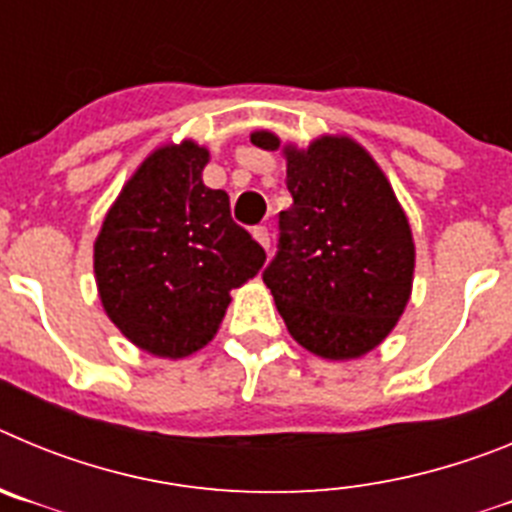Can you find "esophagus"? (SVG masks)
I'll return each instance as SVG.
<instances>
[{"label": "esophagus", "mask_w": 512, "mask_h": 512, "mask_svg": "<svg viewBox=\"0 0 512 512\" xmlns=\"http://www.w3.org/2000/svg\"><path fill=\"white\" fill-rule=\"evenodd\" d=\"M253 238H256V241H259L261 246H264L266 251H269V246H271L269 228H264V225H259V228H253Z\"/></svg>", "instance_id": "esophagus-1"}]
</instances>
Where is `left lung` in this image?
Segmentation results:
<instances>
[{"label": "left lung", "mask_w": 512, "mask_h": 512, "mask_svg": "<svg viewBox=\"0 0 512 512\" xmlns=\"http://www.w3.org/2000/svg\"><path fill=\"white\" fill-rule=\"evenodd\" d=\"M282 148L292 207L279 212V251L264 271L289 336L330 361L359 359L390 336L413 292L415 243L390 179L361 143L320 135Z\"/></svg>", "instance_id": "8db88e82"}]
</instances>
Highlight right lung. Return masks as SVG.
<instances>
[{
    "label": "right lung",
    "mask_w": 512,
    "mask_h": 512,
    "mask_svg": "<svg viewBox=\"0 0 512 512\" xmlns=\"http://www.w3.org/2000/svg\"><path fill=\"white\" fill-rule=\"evenodd\" d=\"M207 161L210 151L194 140L148 153L94 241L107 318L158 359L205 348L223 323L230 289L266 261L264 248L233 223L228 194L202 182Z\"/></svg>",
    "instance_id": "add662e5"
}]
</instances>
